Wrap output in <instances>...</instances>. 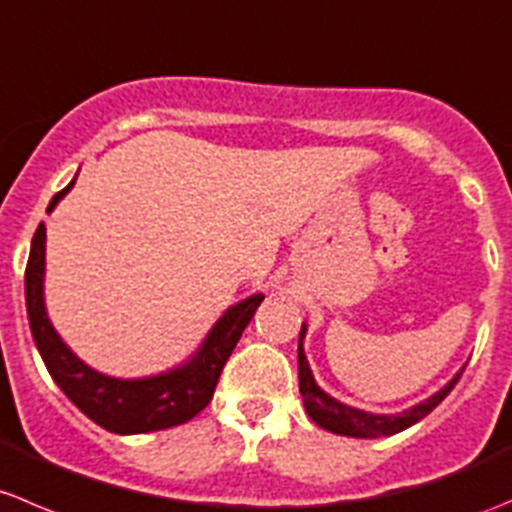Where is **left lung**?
I'll return each instance as SVG.
<instances>
[{
  "instance_id": "1",
  "label": "left lung",
  "mask_w": 512,
  "mask_h": 512,
  "mask_svg": "<svg viewBox=\"0 0 512 512\" xmlns=\"http://www.w3.org/2000/svg\"><path fill=\"white\" fill-rule=\"evenodd\" d=\"M308 326L301 323V333H298V391L303 396V406H306L308 418H311L316 426L323 430H331L336 435H348V438H381V435H396L401 430L416 426L421 418H426L450 391L458 383V378L463 376L465 366L445 383L440 391H435L433 396H428L426 401L416 403V406L406 408L401 413H371L363 411V408H353L348 403H341L338 398H333L331 393L323 391L321 386L313 378L311 366H308L306 351H303V338H306Z\"/></svg>"
}]
</instances>
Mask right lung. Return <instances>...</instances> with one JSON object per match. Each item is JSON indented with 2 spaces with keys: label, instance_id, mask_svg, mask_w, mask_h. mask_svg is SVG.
Wrapping results in <instances>:
<instances>
[{
  "label": "right lung",
  "instance_id": "1",
  "mask_svg": "<svg viewBox=\"0 0 512 512\" xmlns=\"http://www.w3.org/2000/svg\"><path fill=\"white\" fill-rule=\"evenodd\" d=\"M77 176L49 201L47 214H52L59 201L72 191ZM44 276H47V226L39 224L24 273L29 328L37 351L64 396L96 426L119 435L174 428L204 411L214 396L231 351L263 301V293H254L226 308L224 316L206 333L201 346L179 366L166 368L154 376L119 378L91 368L64 343L49 318L47 301H44Z\"/></svg>",
  "mask_w": 512,
  "mask_h": 512
}]
</instances>
